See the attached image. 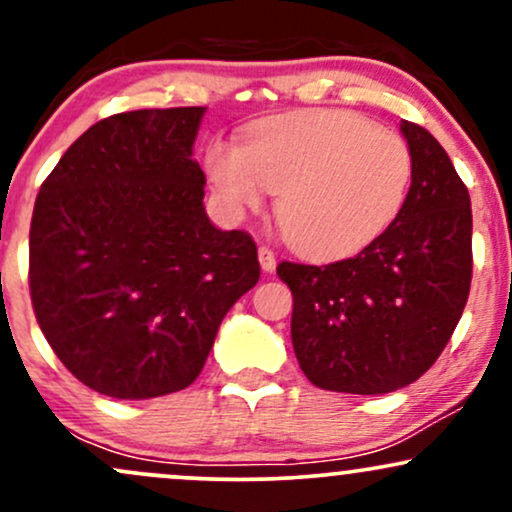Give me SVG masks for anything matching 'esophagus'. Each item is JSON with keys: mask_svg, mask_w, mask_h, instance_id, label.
Listing matches in <instances>:
<instances>
[{"mask_svg": "<svg viewBox=\"0 0 512 512\" xmlns=\"http://www.w3.org/2000/svg\"><path fill=\"white\" fill-rule=\"evenodd\" d=\"M257 257H260V264H262V269L267 274H272L274 269H276V255L272 250L267 248V245H262L260 250H257Z\"/></svg>", "mask_w": 512, "mask_h": 512, "instance_id": "esophagus-1", "label": "esophagus"}]
</instances>
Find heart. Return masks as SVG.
<instances>
[{
  "instance_id": "1",
  "label": "heart",
  "mask_w": 512,
  "mask_h": 512,
  "mask_svg": "<svg viewBox=\"0 0 512 512\" xmlns=\"http://www.w3.org/2000/svg\"><path fill=\"white\" fill-rule=\"evenodd\" d=\"M207 170L231 207L279 195V226L313 260L368 248L397 219L411 182L409 146L346 110H301L264 120L245 146L214 142Z\"/></svg>"
}]
</instances>
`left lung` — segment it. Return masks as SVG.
Returning a JSON list of instances; mask_svg holds the SVG:
<instances>
[{
  "label": "left lung",
  "mask_w": 512,
  "mask_h": 512,
  "mask_svg": "<svg viewBox=\"0 0 512 512\" xmlns=\"http://www.w3.org/2000/svg\"><path fill=\"white\" fill-rule=\"evenodd\" d=\"M411 185L368 248L322 264L281 262L293 293L291 339L310 383L385 395L419 380L450 342L472 284L467 185L428 129L402 120Z\"/></svg>",
  "instance_id": "obj_1"
}]
</instances>
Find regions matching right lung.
<instances>
[{
	"label": "right lung",
	"mask_w": 512,
	"mask_h": 512,
	"mask_svg": "<svg viewBox=\"0 0 512 512\" xmlns=\"http://www.w3.org/2000/svg\"><path fill=\"white\" fill-rule=\"evenodd\" d=\"M204 108L110 115L35 199L28 286L76 380L115 399L178 392L202 373L223 315L260 279L257 245L219 231L192 161Z\"/></svg>",
	"instance_id": "obj_1"
}]
</instances>
